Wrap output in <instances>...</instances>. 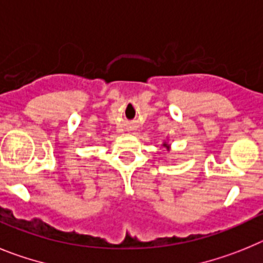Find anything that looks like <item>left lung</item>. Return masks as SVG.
Instances as JSON below:
<instances>
[{"label":"left lung","mask_w":263,"mask_h":263,"mask_svg":"<svg viewBox=\"0 0 263 263\" xmlns=\"http://www.w3.org/2000/svg\"><path fill=\"white\" fill-rule=\"evenodd\" d=\"M164 147H166V148H170V145H168V144H166V143H164Z\"/></svg>","instance_id":"obj_1"}]
</instances>
